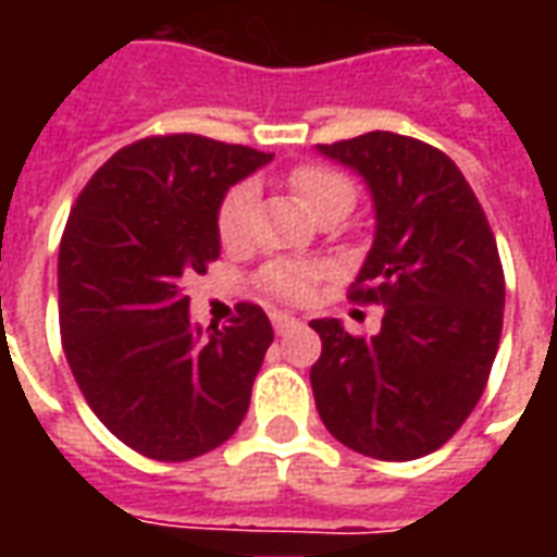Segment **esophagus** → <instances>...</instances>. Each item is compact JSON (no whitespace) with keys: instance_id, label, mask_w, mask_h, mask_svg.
I'll use <instances>...</instances> for the list:
<instances>
[{"instance_id":"esophagus-1","label":"esophagus","mask_w":557,"mask_h":557,"mask_svg":"<svg viewBox=\"0 0 557 557\" xmlns=\"http://www.w3.org/2000/svg\"><path fill=\"white\" fill-rule=\"evenodd\" d=\"M271 322H274V331H277V334H286V331H292V327L298 325V319L292 313H271Z\"/></svg>"}]
</instances>
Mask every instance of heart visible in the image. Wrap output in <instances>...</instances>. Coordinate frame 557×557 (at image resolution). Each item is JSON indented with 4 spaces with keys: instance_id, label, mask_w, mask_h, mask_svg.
Wrapping results in <instances>:
<instances>
[{
    "instance_id": "b5f03b06",
    "label": "heart",
    "mask_w": 557,
    "mask_h": 557,
    "mask_svg": "<svg viewBox=\"0 0 557 557\" xmlns=\"http://www.w3.org/2000/svg\"><path fill=\"white\" fill-rule=\"evenodd\" d=\"M289 187L313 218H319L327 208H351V202H355V190H351L349 178L327 170V166H301V170H295L289 175ZM253 184H238L226 194L218 211V232L223 244L232 247V244L247 242L250 226H253ZM319 277H322V271L315 265L271 262V265L262 268L259 283H262V289L271 292L280 301H304L313 292Z\"/></svg>"
}]
</instances>
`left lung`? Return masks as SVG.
<instances>
[{
    "instance_id": "1",
    "label": "left lung",
    "mask_w": 557,
    "mask_h": 557,
    "mask_svg": "<svg viewBox=\"0 0 557 557\" xmlns=\"http://www.w3.org/2000/svg\"><path fill=\"white\" fill-rule=\"evenodd\" d=\"M363 178L373 247L351 301L385 307L375 337L313 319L310 370L327 432L373 459L409 462L454 435L490 379L504 319V271L466 175L438 148L391 131L315 146Z\"/></svg>"
}]
</instances>
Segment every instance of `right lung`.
I'll list each match as a JSON object with an SVG mask.
<instances>
[{
    "instance_id": "right-lung-1",
    "label": "right lung",
    "mask_w": 557,
    "mask_h": 557,
    "mask_svg": "<svg viewBox=\"0 0 557 557\" xmlns=\"http://www.w3.org/2000/svg\"><path fill=\"white\" fill-rule=\"evenodd\" d=\"M274 154L196 134L115 151L71 208L59 327L83 397L119 442L160 462L214 450L242 426L274 339L256 304L226 327L190 322L184 277L220 256L232 184Z\"/></svg>"
}]
</instances>
